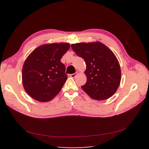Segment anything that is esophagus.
Masks as SVG:
<instances>
[{
	"label": "esophagus",
	"mask_w": 149,
	"mask_h": 149,
	"mask_svg": "<svg viewBox=\"0 0 149 149\" xmlns=\"http://www.w3.org/2000/svg\"><path fill=\"white\" fill-rule=\"evenodd\" d=\"M77 75V72H75V73H74V74H72L70 75V76L72 78H74Z\"/></svg>",
	"instance_id": "obj_1"
}]
</instances>
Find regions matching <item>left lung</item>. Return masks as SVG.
Instances as JSON below:
<instances>
[{"label": "left lung", "mask_w": 149, "mask_h": 149, "mask_svg": "<svg viewBox=\"0 0 149 149\" xmlns=\"http://www.w3.org/2000/svg\"><path fill=\"white\" fill-rule=\"evenodd\" d=\"M71 47L86 65L84 73L87 81L82 89L95 100L109 99L116 92L121 80L120 65L113 52L100 42L75 43Z\"/></svg>", "instance_id": "1"}]
</instances>
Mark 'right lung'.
Returning <instances> with one entry per match:
<instances>
[{"instance_id":"add662e5","label":"right lung","mask_w":149,"mask_h":149,"mask_svg":"<svg viewBox=\"0 0 149 149\" xmlns=\"http://www.w3.org/2000/svg\"><path fill=\"white\" fill-rule=\"evenodd\" d=\"M70 47L68 43L46 44L27 57L22 68V83L34 99L48 102L61 91L68 77L61 59Z\"/></svg>"}]
</instances>
